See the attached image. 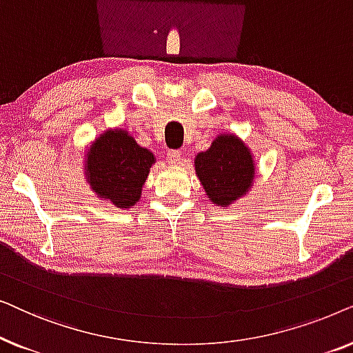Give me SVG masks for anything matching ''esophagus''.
Masks as SVG:
<instances>
[{
    "label": "esophagus",
    "mask_w": 353,
    "mask_h": 353,
    "mask_svg": "<svg viewBox=\"0 0 353 353\" xmlns=\"http://www.w3.org/2000/svg\"><path fill=\"white\" fill-rule=\"evenodd\" d=\"M167 162L172 163V165H176V163L181 162V151H178V149H170V151H167Z\"/></svg>",
    "instance_id": "1"
}]
</instances>
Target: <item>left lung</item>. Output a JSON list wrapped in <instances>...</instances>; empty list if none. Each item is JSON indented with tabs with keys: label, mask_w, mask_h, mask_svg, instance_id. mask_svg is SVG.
<instances>
[{
	"label": "left lung",
	"mask_w": 353,
	"mask_h": 353,
	"mask_svg": "<svg viewBox=\"0 0 353 353\" xmlns=\"http://www.w3.org/2000/svg\"><path fill=\"white\" fill-rule=\"evenodd\" d=\"M194 167L209 201L221 207L249 191L255 172L250 151L234 134L216 138L205 152L197 154Z\"/></svg>",
	"instance_id": "8db88e82"
}]
</instances>
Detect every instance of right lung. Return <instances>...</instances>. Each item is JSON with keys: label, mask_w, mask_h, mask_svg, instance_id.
I'll use <instances>...</instances> for the list:
<instances>
[{"label": "right lung", "mask_w": 353, "mask_h": 353, "mask_svg": "<svg viewBox=\"0 0 353 353\" xmlns=\"http://www.w3.org/2000/svg\"><path fill=\"white\" fill-rule=\"evenodd\" d=\"M154 154L123 130H110L96 139L86 159V175L93 191L119 209L137 204L154 163Z\"/></svg>", "instance_id": "add662e5"}]
</instances>
